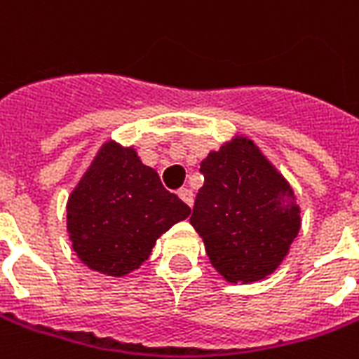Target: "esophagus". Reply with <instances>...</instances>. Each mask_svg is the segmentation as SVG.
Here are the masks:
<instances>
[{
  "mask_svg": "<svg viewBox=\"0 0 359 359\" xmlns=\"http://www.w3.org/2000/svg\"><path fill=\"white\" fill-rule=\"evenodd\" d=\"M179 197L182 201H184L186 205L188 206H194V199H195V195H194V191H191V189L189 188H182L179 191Z\"/></svg>",
  "mask_w": 359,
  "mask_h": 359,
  "instance_id": "obj_1",
  "label": "esophagus"
}]
</instances>
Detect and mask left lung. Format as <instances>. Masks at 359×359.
Segmentation results:
<instances>
[{"mask_svg": "<svg viewBox=\"0 0 359 359\" xmlns=\"http://www.w3.org/2000/svg\"><path fill=\"white\" fill-rule=\"evenodd\" d=\"M205 184L189 223L210 264L230 284L273 275L301 230V206L255 140L236 134L201 162Z\"/></svg>", "mask_w": 359, "mask_h": 359, "instance_id": "1", "label": "left lung"}]
</instances>
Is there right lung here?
Instances as JSON below:
<instances>
[{"label": "right lung", "mask_w": 359, "mask_h": 359, "mask_svg": "<svg viewBox=\"0 0 359 359\" xmlns=\"http://www.w3.org/2000/svg\"><path fill=\"white\" fill-rule=\"evenodd\" d=\"M189 206L170 194L138 151L107 140L66 203V230L79 260L104 276H125Z\"/></svg>", "instance_id": "1"}]
</instances>
